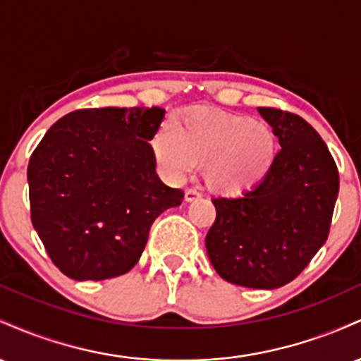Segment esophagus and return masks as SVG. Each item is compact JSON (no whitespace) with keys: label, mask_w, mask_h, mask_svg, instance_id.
<instances>
[{"label":"esophagus","mask_w":361,"mask_h":361,"mask_svg":"<svg viewBox=\"0 0 361 361\" xmlns=\"http://www.w3.org/2000/svg\"><path fill=\"white\" fill-rule=\"evenodd\" d=\"M202 197L200 192H197V190H185V202H193V200H198V198Z\"/></svg>","instance_id":"obj_1"}]
</instances>
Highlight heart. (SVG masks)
<instances>
[{"label":"heart","instance_id":"heart-1","mask_svg":"<svg viewBox=\"0 0 361 361\" xmlns=\"http://www.w3.org/2000/svg\"><path fill=\"white\" fill-rule=\"evenodd\" d=\"M151 146L169 180H181L205 164L207 185L231 197L263 181L276 159V139L267 123L209 109L186 111L178 127L163 126Z\"/></svg>","mask_w":361,"mask_h":361}]
</instances>
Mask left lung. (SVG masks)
Segmentation results:
<instances>
[{"instance_id":"8db88e82","label":"left lung","mask_w":361,"mask_h":361,"mask_svg":"<svg viewBox=\"0 0 361 361\" xmlns=\"http://www.w3.org/2000/svg\"><path fill=\"white\" fill-rule=\"evenodd\" d=\"M258 111L281 149L263 181L241 197L214 198L217 217L205 246L226 281L273 290L297 279L326 243L339 176L326 142L304 118Z\"/></svg>"}]
</instances>
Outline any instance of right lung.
<instances>
[{
  "mask_svg": "<svg viewBox=\"0 0 361 361\" xmlns=\"http://www.w3.org/2000/svg\"><path fill=\"white\" fill-rule=\"evenodd\" d=\"M163 118L159 106L76 110L32 152V224L66 276L98 281L132 270L157 215L181 205L183 192L159 180L149 144Z\"/></svg>",
  "mask_w": 361,
  "mask_h": 361,
  "instance_id": "add662e5",
  "label": "right lung"
}]
</instances>
